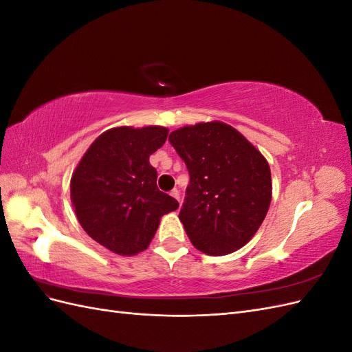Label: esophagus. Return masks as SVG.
Instances as JSON below:
<instances>
[{
    "label": "esophagus",
    "instance_id": "34e87169",
    "mask_svg": "<svg viewBox=\"0 0 352 352\" xmlns=\"http://www.w3.org/2000/svg\"><path fill=\"white\" fill-rule=\"evenodd\" d=\"M170 195H172L173 198H176V199L179 201V204H180V194H179V190H177V189H173L172 192H170Z\"/></svg>",
    "mask_w": 352,
    "mask_h": 352
}]
</instances>
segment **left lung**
Wrapping results in <instances>:
<instances>
[{
  "mask_svg": "<svg viewBox=\"0 0 352 352\" xmlns=\"http://www.w3.org/2000/svg\"><path fill=\"white\" fill-rule=\"evenodd\" d=\"M168 141L190 177L179 212L188 238L212 257L238 251L270 207L267 160L235 127L219 120L179 127Z\"/></svg>",
  "mask_w": 352,
  "mask_h": 352,
  "instance_id": "8db88e82",
  "label": "left lung"
}]
</instances>
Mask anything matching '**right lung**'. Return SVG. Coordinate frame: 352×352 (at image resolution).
Instances as JSON below:
<instances>
[{
	"label": "right lung",
	"instance_id": "add662e5",
	"mask_svg": "<svg viewBox=\"0 0 352 352\" xmlns=\"http://www.w3.org/2000/svg\"><path fill=\"white\" fill-rule=\"evenodd\" d=\"M167 133L164 126L111 127L91 144L72 175L70 199L80 226L114 254L145 251L162 217L179 207L157 188L150 164Z\"/></svg>",
	"mask_w": 352,
	"mask_h": 352
}]
</instances>
